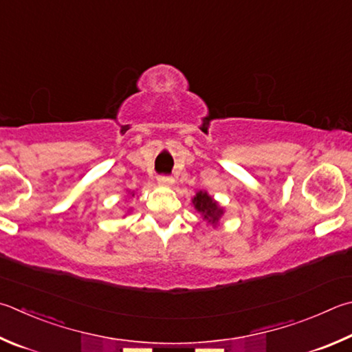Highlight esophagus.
<instances>
[{"instance_id": "1", "label": "esophagus", "mask_w": 352, "mask_h": 352, "mask_svg": "<svg viewBox=\"0 0 352 352\" xmlns=\"http://www.w3.org/2000/svg\"><path fill=\"white\" fill-rule=\"evenodd\" d=\"M157 182L160 184H163V186H170V184H174V178L169 177V175H158Z\"/></svg>"}]
</instances>
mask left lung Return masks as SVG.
<instances>
[{
  "mask_svg": "<svg viewBox=\"0 0 352 352\" xmlns=\"http://www.w3.org/2000/svg\"><path fill=\"white\" fill-rule=\"evenodd\" d=\"M192 204L197 212L203 217V220H206L214 226L219 223L223 212H225L220 204L217 203L208 192H204V190L197 192V195L192 198Z\"/></svg>",
  "mask_w": 352,
  "mask_h": 352,
  "instance_id": "1",
  "label": "left lung"
}]
</instances>
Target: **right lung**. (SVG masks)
<instances>
[{"label": "right lung", "mask_w": 352, "mask_h": 352, "mask_svg": "<svg viewBox=\"0 0 352 352\" xmlns=\"http://www.w3.org/2000/svg\"><path fill=\"white\" fill-rule=\"evenodd\" d=\"M132 195H133V194H132Z\"/></svg>", "instance_id": "obj_1"}]
</instances>
